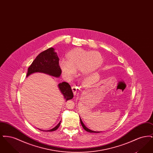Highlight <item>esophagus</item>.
<instances>
[{
	"label": "esophagus",
	"mask_w": 153,
	"mask_h": 153,
	"mask_svg": "<svg viewBox=\"0 0 153 153\" xmlns=\"http://www.w3.org/2000/svg\"><path fill=\"white\" fill-rule=\"evenodd\" d=\"M79 89V87L77 85H74L72 87V91H73L74 95H76L77 94Z\"/></svg>",
	"instance_id": "esophagus-1"
}]
</instances>
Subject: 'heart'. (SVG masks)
Returning a JSON list of instances; mask_svg holds the SVG:
<instances>
[{
    "label": "heart",
    "mask_w": 153,
    "mask_h": 153,
    "mask_svg": "<svg viewBox=\"0 0 153 153\" xmlns=\"http://www.w3.org/2000/svg\"><path fill=\"white\" fill-rule=\"evenodd\" d=\"M66 59L60 60L59 66L64 76L72 79L76 71H80L82 76H86L97 69L102 63V57L97 51H89L81 48L68 53Z\"/></svg>",
    "instance_id": "heart-1"
}]
</instances>
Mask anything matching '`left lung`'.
<instances>
[{"label": "left lung", "instance_id": "left-lung-1", "mask_svg": "<svg viewBox=\"0 0 153 153\" xmlns=\"http://www.w3.org/2000/svg\"><path fill=\"white\" fill-rule=\"evenodd\" d=\"M80 122H81V125H82V127H83V128L85 130V131H88V132H96V131H92V130H89V129H88L87 127H85V126L84 124V123H82V120H81V118H80Z\"/></svg>", "mask_w": 153, "mask_h": 153}]
</instances>
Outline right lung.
<instances>
[{"label":"right lung","instance_id":"obj_1","mask_svg":"<svg viewBox=\"0 0 153 153\" xmlns=\"http://www.w3.org/2000/svg\"><path fill=\"white\" fill-rule=\"evenodd\" d=\"M35 72H42L50 74L55 77H59L61 74V69L59 66V58L54 49L50 48L41 52L33 61L28 68L26 77ZM58 87L66 100L72 99L73 97V92L70 85L66 82L58 84ZM59 123L53 128L46 131H53L58 129Z\"/></svg>","mask_w":153,"mask_h":153}]
</instances>
